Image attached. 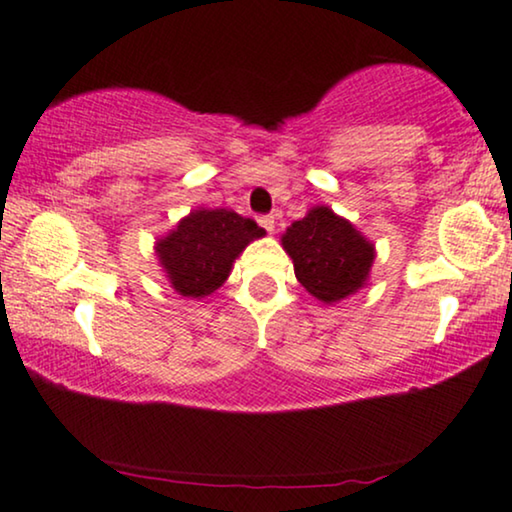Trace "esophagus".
I'll use <instances>...</instances> for the list:
<instances>
[{
  "instance_id": "obj_1",
  "label": "esophagus",
  "mask_w": 512,
  "mask_h": 512,
  "mask_svg": "<svg viewBox=\"0 0 512 512\" xmlns=\"http://www.w3.org/2000/svg\"><path fill=\"white\" fill-rule=\"evenodd\" d=\"M257 222H260L262 229H267L269 234H274V226H276V219H274V215H262L260 219H257Z\"/></svg>"
}]
</instances>
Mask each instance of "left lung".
<instances>
[{"mask_svg": "<svg viewBox=\"0 0 512 512\" xmlns=\"http://www.w3.org/2000/svg\"><path fill=\"white\" fill-rule=\"evenodd\" d=\"M281 241L293 257L297 281L328 304L357 293L375 257L373 245L328 208H314L290 224Z\"/></svg>", "mask_w": 512, "mask_h": 512, "instance_id": "left-lung-1", "label": "left lung"}]
</instances>
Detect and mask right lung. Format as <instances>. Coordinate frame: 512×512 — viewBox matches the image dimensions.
<instances>
[{"instance_id":"1","label":"right lung","mask_w":512,"mask_h":512,"mask_svg":"<svg viewBox=\"0 0 512 512\" xmlns=\"http://www.w3.org/2000/svg\"><path fill=\"white\" fill-rule=\"evenodd\" d=\"M260 236L264 229L255 219L231 210H193L155 252L179 295L205 297L222 286L245 245Z\"/></svg>"}]
</instances>
